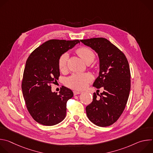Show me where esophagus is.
<instances>
[{
  "mask_svg": "<svg viewBox=\"0 0 153 153\" xmlns=\"http://www.w3.org/2000/svg\"><path fill=\"white\" fill-rule=\"evenodd\" d=\"M73 93H74V95H77V94H80L81 93V92H80V91H73Z\"/></svg>",
  "mask_w": 153,
  "mask_h": 153,
  "instance_id": "esophagus-1",
  "label": "esophagus"
}]
</instances>
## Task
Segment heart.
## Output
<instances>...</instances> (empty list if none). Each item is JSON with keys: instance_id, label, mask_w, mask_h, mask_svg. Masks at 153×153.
I'll return each mask as SVG.
<instances>
[{"instance_id": "heart-1", "label": "heart", "mask_w": 153, "mask_h": 153, "mask_svg": "<svg viewBox=\"0 0 153 153\" xmlns=\"http://www.w3.org/2000/svg\"><path fill=\"white\" fill-rule=\"evenodd\" d=\"M78 54L87 63L93 62L95 58V54L93 51L87 47H81L77 50ZM69 57L68 53L65 52L61 54L59 59L58 65L60 71H64L67 68V61ZM93 79L91 74L85 73H74L65 80V84L71 88L82 90L85 88Z\"/></svg>"}]
</instances>
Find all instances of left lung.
I'll return each mask as SVG.
<instances>
[{"label": "left lung", "instance_id": "left-lung-1", "mask_svg": "<svg viewBox=\"0 0 153 153\" xmlns=\"http://www.w3.org/2000/svg\"><path fill=\"white\" fill-rule=\"evenodd\" d=\"M80 41L98 54L99 76L93 86L104 89L100 94L93 93V102L86 107L87 116L99 126H110L120 117L128 99L131 74L128 60L122 51L105 38Z\"/></svg>", "mask_w": 153, "mask_h": 153}]
</instances>
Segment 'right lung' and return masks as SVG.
I'll use <instances>...</instances> for the list:
<instances>
[{
    "label": "right lung",
    "instance_id": "obj_1",
    "mask_svg": "<svg viewBox=\"0 0 153 153\" xmlns=\"http://www.w3.org/2000/svg\"><path fill=\"white\" fill-rule=\"evenodd\" d=\"M78 43L79 40H48L35 49L26 62L22 90L28 112L39 123L54 125L66 116L67 102L73 93L63 86L57 94L51 91V85L60 76V56Z\"/></svg>",
    "mask_w": 153,
    "mask_h": 153
}]
</instances>
